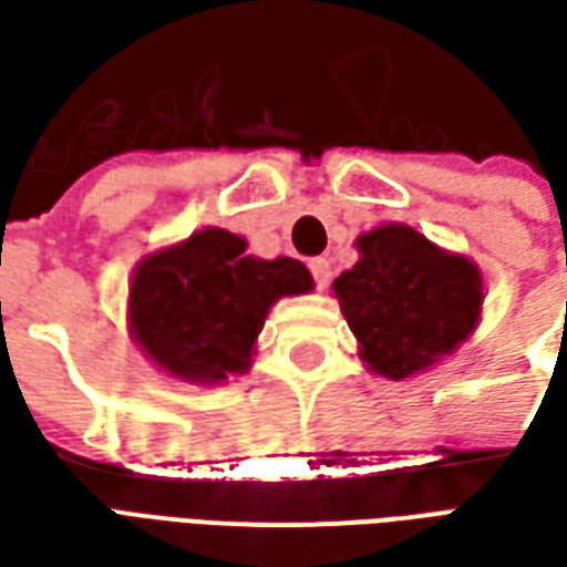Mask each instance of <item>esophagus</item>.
Segmentation results:
<instances>
[{
	"label": "esophagus",
	"instance_id": "34e87169",
	"mask_svg": "<svg viewBox=\"0 0 567 567\" xmlns=\"http://www.w3.org/2000/svg\"><path fill=\"white\" fill-rule=\"evenodd\" d=\"M309 272H312L316 285H319V288H324V285H328V279H331V260L312 258L309 260Z\"/></svg>",
	"mask_w": 567,
	"mask_h": 567
}]
</instances>
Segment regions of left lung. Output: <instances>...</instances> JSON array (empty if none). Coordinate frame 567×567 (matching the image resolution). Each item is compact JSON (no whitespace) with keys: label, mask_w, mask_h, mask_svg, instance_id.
Here are the masks:
<instances>
[{"label":"left lung","mask_w":567,"mask_h":567,"mask_svg":"<svg viewBox=\"0 0 567 567\" xmlns=\"http://www.w3.org/2000/svg\"><path fill=\"white\" fill-rule=\"evenodd\" d=\"M355 246L361 258L333 279V295L377 377L422 373L474 333L483 309L474 260L443 251L406 224H382Z\"/></svg>","instance_id":"8db88e82"}]
</instances>
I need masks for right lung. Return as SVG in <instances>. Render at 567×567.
Listing matches in <instances>:
<instances>
[{
	"instance_id": "1",
	"label": "right lung",
	"mask_w": 567,
	"mask_h": 567,
	"mask_svg": "<svg viewBox=\"0 0 567 567\" xmlns=\"http://www.w3.org/2000/svg\"><path fill=\"white\" fill-rule=\"evenodd\" d=\"M246 248L243 236L206 227L133 270L130 333L175 380L215 385L248 373L272 303L312 291L300 260H264Z\"/></svg>"
}]
</instances>
